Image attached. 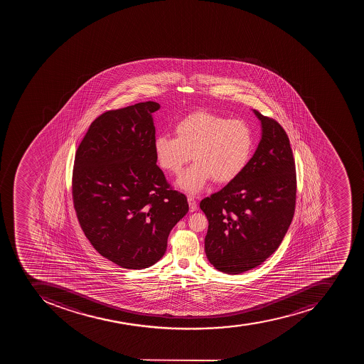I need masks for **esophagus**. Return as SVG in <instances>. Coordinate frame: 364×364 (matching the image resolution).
Here are the masks:
<instances>
[{"label":"esophagus","mask_w":364,"mask_h":364,"mask_svg":"<svg viewBox=\"0 0 364 364\" xmlns=\"http://www.w3.org/2000/svg\"><path fill=\"white\" fill-rule=\"evenodd\" d=\"M188 203H189L190 212H196L198 208L197 201L192 196H188Z\"/></svg>","instance_id":"1"}]
</instances>
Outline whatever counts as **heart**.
Returning <instances> with one entry per match:
<instances>
[{
  "mask_svg": "<svg viewBox=\"0 0 364 364\" xmlns=\"http://www.w3.org/2000/svg\"><path fill=\"white\" fill-rule=\"evenodd\" d=\"M175 135H158L154 149L158 163L167 172L180 175L186 164L196 163L180 178L178 186L198 192L210 178L229 183L244 172L254 151V134L241 119L197 112L175 125Z\"/></svg>",
  "mask_w": 364,
  "mask_h": 364,
  "instance_id": "1",
  "label": "heart"
}]
</instances>
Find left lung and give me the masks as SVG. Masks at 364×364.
Listing matches in <instances>:
<instances>
[{"label": "left lung", "instance_id": "8db88e82", "mask_svg": "<svg viewBox=\"0 0 364 364\" xmlns=\"http://www.w3.org/2000/svg\"><path fill=\"white\" fill-rule=\"evenodd\" d=\"M262 139L244 172L200 201L208 220L205 252L215 269L240 274L267 261L291 223L296 206L295 159L284 127L254 110Z\"/></svg>", "mask_w": 364, "mask_h": 364}]
</instances>
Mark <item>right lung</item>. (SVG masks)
<instances>
[{"label":"right lung","instance_id":"right-lung-1","mask_svg":"<svg viewBox=\"0 0 364 364\" xmlns=\"http://www.w3.org/2000/svg\"><path fill=\"white\" fill-rule=\"evenodd\" d=\"M154 101L108 110L78 146L72 193L80 228L101 256L142 269L166 252L169 232L189 210L157 166Z\"/></svg>","mask_w":364,"mask_h":364}]
</instances>
